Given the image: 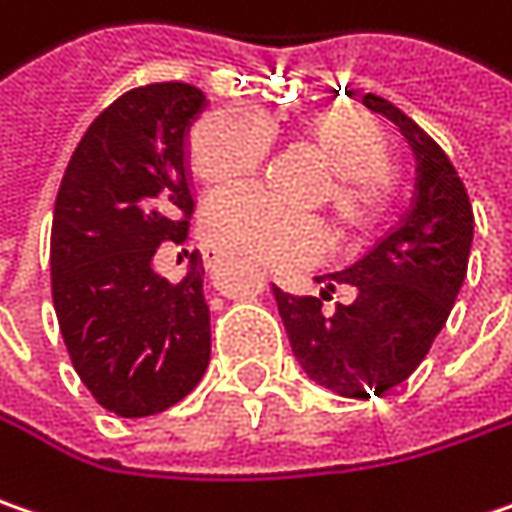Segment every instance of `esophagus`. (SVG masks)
I'll use <instances>...</instances> for the list:
<instances>
[{"label":"esophagus","mask_w":512,"mask_h":512,"mask_svg":"<svg viewBox=\"0 0 512 512\" xmlns=\"http://www.w3.org/2000/svg\"><path fill=\"white\" fill-rule=\"evenodd\" d=\"M204 259H207V265H216L221 262V250H204Z\"/></svg>","instance_id":"esophagus-1"}]
</instances>
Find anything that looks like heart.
<instances>
[{
    "label": "heart",
    "instance_id": "obj_1",
    "mask_svg": "<svg viewBox=\"0 0 512 512\" xmlns=\"http://www.w3.org/2000/svg\"><path fill=\"white\" fill-rule=\"evenodd\" d=\"M305 129L334 169L328 190L334 210L351 224L369 221L380 201L383 178L392 169V143L386 132L357 109L320 112ZM270 141L273 132L262 112L250 106L218 109L192 129V169L207 181L242 178L265 161ZM204 230L218 247L236 250L268 268L311 262L328 247V227L320 216L288 210L253 184L213 192L204 204Z\"/></svg>",
    "mask_w": 512,
    "mask_h": 512
}]
</instances>
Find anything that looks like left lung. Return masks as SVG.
Listing matches in <instances>:
<instances>
[{
	"mask_svg": "<svg viewBox=\"0 0 512 512\" xmlns=\"http://www.w3.org/2000/svg\"><path fill=\"white\" fill-rule=\"evenodd\" d=\"M363 103L395 120L418 158L412 210L360 262L317 276L320 296L273 291L296 363L343 397L383 395L421 366L464 285L475 224L447 152L395 103L377 94ZM337 284L355 299L325 312L321 299Z\"/></svg>",
	"mask_w": 512,
	"mask_h": 512,
	"instance_id": "1",
	"label": "left lung"
}]
</instances>
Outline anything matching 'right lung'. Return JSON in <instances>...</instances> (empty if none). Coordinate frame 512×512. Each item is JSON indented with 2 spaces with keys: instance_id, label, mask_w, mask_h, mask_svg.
Returning <instances> with one entry per match:
<instances>
[{
  "instance_id": "1",
  "label": "right lung",
  "mask_w": 512,
  "mask_h": 512,
  "mask_svg": "<svg viewBox=\"0 0 512 512\" xmlns=\"http://www.w3.org/2000/svg\"><path fill=\"white\" fill-rule=\"evenodd\" d=\"M204 106L187 83L126 91L86 129L57 192V322L74 371L120 418L175 406L210 366L201 259L181 282L152 268L161 244L190 233V126Z\"/></svg>"
}]
</instances>
